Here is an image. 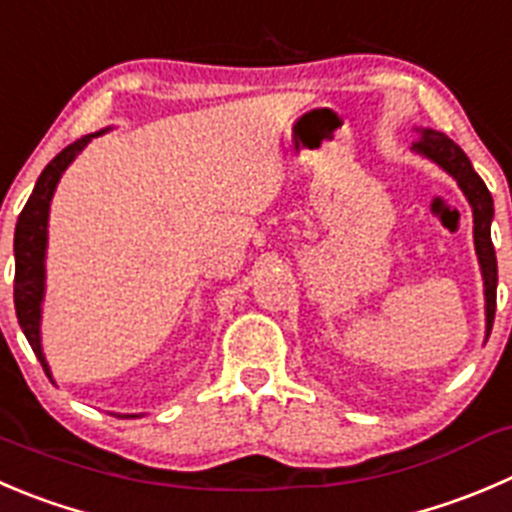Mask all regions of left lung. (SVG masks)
<instances>
[{"label": "left lung", "instance_id": "1", "mask_svg": "<svg viewBox=\"0 0 512 512\" xmlns=\"http://www.w3.org/2000/svg\"><path fill=\"white\" fill-rule=\"evenodd\" d=\"M420 137L413 142V150L420 155L430 157L438 162L448 175L458 180L460 190L468 197L473 207V235H475V252H478L480 267H483L485 280V312H488V335L493 330L495 320V290H498V260H495V247L490 240V222H493V197L488 187L480 180L478 172L470 165L468 155L450 140L448 135L435 130H418Z\"/></svg>", "mask_w": 512, "mask_h": 512}]
</instances>
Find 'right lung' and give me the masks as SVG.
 Wrapping results in <instances>:
<instances>
[{
    "label": "right lung",
    "instance_id": "right-lung-1",
    "mask_svg": "<svg viewBox=\"0 0 512 512\" xmlns=\"http://www.w3.org/2000/svg\"><path fill=\"white\" fill-rule=\"evenodd\" d=\"M97 135H102V132H97ZM97 135H87L67 145L44 167L22 215H19L17 230H14V310H17L19 327L27 335L29 345H32L34 355L39 357L47 375L49 367L42 355V345H39V312H42L44 297V250H47L49 202H52L54 187H57L59 177L67 170L69 162Z\"/></svg>",
    "mask_w": 512,
    "mask_h": 512
}]
</instances>
